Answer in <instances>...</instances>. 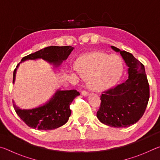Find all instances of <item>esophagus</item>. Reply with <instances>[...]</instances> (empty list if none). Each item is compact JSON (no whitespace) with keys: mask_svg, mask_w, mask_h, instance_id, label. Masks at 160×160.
I'll use <instances>...</instances> for the list:
<instances>
[{"mask_svg":"<svg viewBox=\"0 0 160 160\" xmlns=\"http://www.w3.org/2000/svg\"><path fill=\"white\" fill-rule=\"evenodd\" d=\"M82 94L84 97H87V96L89 95V92H88L87 91L84 90V91H82Z\"/></svg>","mask_w":160,"mask_h":160,"instance_id":"1","label":"esophagus"}]
</instances>
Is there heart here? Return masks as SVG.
Wrapping results in <instances>:
<instances>
[{"label": "heart", "mask_w": 160, "mask_h": 160, "mask_svg": "<svg viewBox=\"0 0 160 160\" xmlns=\"http://www.w3.org/2000/svg\"><path fill=\"white\" fill-rule=\"evenodd\" d=\"M75 68L83 79L88 80L92 90L102 92L116 84L122 75L123 66L116 54L94 51L84 54L75 61Z\"/></svg>", "instance_id": "heart-1"}]
</instances>
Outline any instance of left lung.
I'll list each match as a JSON object with an SVG mask.
<instances>
[{"instance_id":"1","label":"left lung","mask_w":160,"mask_h":160,"mask_svg":"<svg viewBox=\"0 0 160 160\" xmlns=\"http://www.w3.org/2000/svg\"><path fill=\"white\" fill-rule=\"evenodd\" d=\"M111 47L122 56L128 68V78L102 94L97 117L107 126L126 128L138 122L144 114L150 97V88L144 65L131 53L113 46Z\"/></svg>"}]
</instances>
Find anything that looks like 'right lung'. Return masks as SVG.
Instances as JSON below:
<instances>
[{
	"label": "right lung",
	"mask_w": 160,
	"mask_h": 160,
	"mask_svg": "<svg viewBox=\"0 0 160 160\" xmlns=\"http://www.w3.org/2000/svg\"><path fill=\"white\" fill-rule=\"evenodd\" d=\"M73 49L74 48L70 46H51L25 56L22 58L20 63L28 60L42 58L57 67L60 66L63 61L66 60ZM20 63L13 72V84L15 81L16 72ZM79 94L80 93L75 90H57L51 98L41 106L33 109H22L16 106L13 101V107L19 117L30 128L44 131L53 130L64 125L68 121L71 114L70 105L72 100Z\"/></svg>",
	"instance_id": "obj_1"
}]
</instances>
